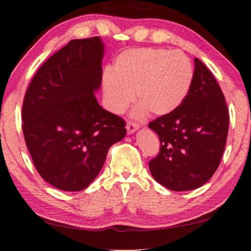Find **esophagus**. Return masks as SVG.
I'll return each instance as SVG.
<instances>
[{"label":"esophagus","mask_w":251,"mask_h":251,"mask_svg":"<svg viewBox=\"0 0 251 251\" xmlns=\"http://www.w3.org/2000/svg\"><path fill=\"white\" fill-rule=\"evenodd\" d=\"M137 129H139V126L137 125V123H133V122L126 123V130H128L129 133H133Z\"/></svg>","instance_id":"esophagus-1"}]
</instances>
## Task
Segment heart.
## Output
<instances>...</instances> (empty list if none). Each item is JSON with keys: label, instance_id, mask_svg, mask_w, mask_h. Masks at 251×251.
I'll return each instance as SVG.
<instances>
[{"label": "heart", "instance_id": "1", "mask_svg": "<svg viewBox=\"0 0 251 251\" xmlns=\"http://www.w3.org/2000/svg\"><path fill=\"white\" fill-rule=\"evenodd\" d=\"M192 82L193 66L183 52L140 48L119 54L113 72H104L102 96L106 107L115 114L125 112L137 95L142 104L133 115L142 118L151 111L162 116L183 104Z\"/></svg>", "mask_w": 251, "mask_h": 251}]
</instances>
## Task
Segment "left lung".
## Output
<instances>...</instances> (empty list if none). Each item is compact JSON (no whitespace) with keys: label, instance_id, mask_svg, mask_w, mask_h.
I'll use <instances>...</instances> for the list:
<instances>
[{"label":"left lung","instance_id":"1","mask_svg":"<svg viewBox=\"0 0 251 251\" xmlns=\"http://www.w3.org/2000/svg\"><path fill=\"white\" fill-rule=\"evenodd\" d=\"M229 114L219 84L205 65L194 59L193 82L176 111L150 122L161 147L149 162L157 183L171 191H191L212 177L221 163Z\"/></svg>","mask_w":251,"mask_h":251}]
</instances>
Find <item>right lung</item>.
Masks as SVG:
<instances>
[{
	"label": "right lung",
	"instance_id": "1",
	"mask_svg": "<svg viewBox=\"0 0 251 251\" xmlns=\"http://www.w3.org/2000/svg\"><path fill=\"white\" fill-rule=\"evenodd\" d=\"M104 43L72 40L39 68L23 102V132L37 173L58 190L87 188L113 144L125 138V120L96 99Z\"/></svg>",
	"mask_w": 251,
	"mask_h": 251
}]
</instances>
